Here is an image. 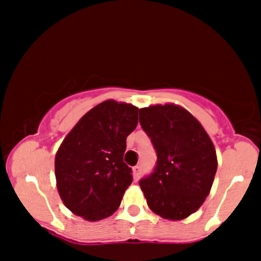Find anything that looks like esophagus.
I'll list each match as a JSON object with an SVG mask.
<instances>
[{
    "label": "esophagus",
    "mask_w": 261,
    "mask_h": 261,
    "mask_svg": "<svg viewBox=\"0 0 261 261\" xmlns=\"http://www.w3.org/2000/svg\"><path fill=\"white\" fill-rule=\"evenodd\" d=\"M133 175H134V180L138 181L140 179V175H141V167L140 165H136L133 170Z\"/></svg>",
    "instance_id": "34e87169"
}]
</instances>
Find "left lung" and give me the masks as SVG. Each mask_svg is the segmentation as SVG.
<instances>
[{
  "label": "left lung",
  "instance_id": "obj_1",
  "mask_svg": "<svg viewBox=\"0 0 261 261\" xmlns=\"http://www.w3.org/2000/svg\"><path fill=\"white\" fill-rule=\"evenodd\" d=\"M140 125L158 155L154 173L139 183L147 206L165 220H184L211 191L217 170L215 145L201 122L174 103L140 109Z\"/></svg>",
  "mask_w": 261,
  "mask_h": 261
}]
</instances>
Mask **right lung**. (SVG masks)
I'll return each mask as SVG.
<instances>
[{"label":"right lung","instance_id":"right-lung-1","mask_svg":"<svg viewBox=\"0 0 261 261\" xmlns=\"http://www.w3.org/2000/svg\"><path fill=\"white\" fill-rule=\"evenodd\" d=\"M139 109L107 99L89 110L55 154V179L63 203L87 221L117 211L131 168L123 163L126 139L138 125Z\"/></svg>","mask_w":261,"mask_h":261}]
</instances>
